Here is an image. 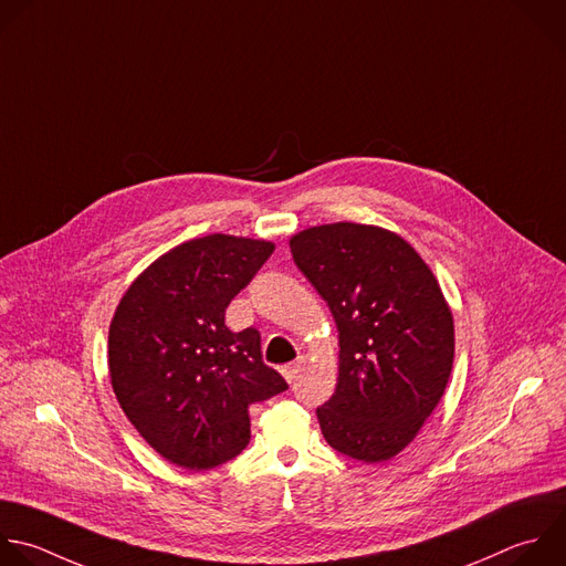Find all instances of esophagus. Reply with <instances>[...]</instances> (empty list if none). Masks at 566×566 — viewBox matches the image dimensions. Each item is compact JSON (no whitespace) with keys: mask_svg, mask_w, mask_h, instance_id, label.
I'll list each match as a JSON object with an SVG mask.
<instances>
[{"mask_svg":"<svg viewBox=\"0 0 566 566\" xmlns=\"http://www.w3.org/2000/svg\"><path fill=\"white\" fill-rule=\"evenodd\" d=\"M302 366H304V355H300L293 364H286L284 368H282V373H284V378L289 380V382H293L297 375H300V370H302Z\"/></svg>","mask_w":566,"mask_h":566,"instance_id":"1","label":"esophagus"}]
</instances>
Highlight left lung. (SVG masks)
Wrapping results in <instances>:
<instances>
[{
	"label": "left lung",
	"mask_w": 566,
	"mask_h": 566,
	"mask_svg": "<svg viewBox=\"0 0 566 566\" xmlns=\"http://www.w3.org/2000/svg\"><path fill=\"white\" fill-rule=\"evenodd\" d=\"M297 269L337 324V387L317 407L324 440L361 462L398 455L444 396L453 315L442 289L400 235L355 222L291 238Z\"/></svg>",
	"instance_id": "left-lung-1"
}]
</instances>
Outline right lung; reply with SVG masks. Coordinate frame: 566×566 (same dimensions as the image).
<instances>
[{
    "instance_id": "1",
    "label": "right lung",
    "mask_w": 566,
    "mask_h": 566,
    "mask_svg": "<svg viewBox=\"0 0 566 566\" xmlns=\"http://www.w3.org/2000/svg\"><path fill=\"white\" fill-rule=\"evenodd\" d=\"M273 242L213 233L157 258L124 293L108 328L115 398L168 462L209 471L251 440L249 407L289 389L262 361L258 328L224 324L231 300Z\"/></svg>"
}]
</instances>
